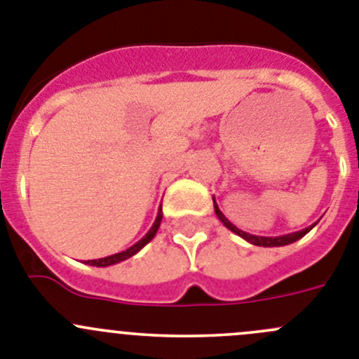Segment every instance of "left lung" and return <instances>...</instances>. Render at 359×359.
Here are the masks:
<instances>
[{
  "instance_id": "obj_1",
  "label": "left lung",
  "mask_w": 359,
  "mask_h": 359,
  "mask_svg": "<svg viewBox=\"0 0 359 359\" xmlns=\"http://www.w3.org/2000/svg\"><path fill=\"white\" fill-rule=\"evenodd\" d=\"M214 200V198H212ZM214 212H216V216L219 217V221L223 223V225L226 226L229 230H232L233 233H237L239 237H243L244 241H248L250 244H255V246H264V248H274V246H287V244H292L296 243V241H299L301 237L306 236L308 232H310L313 226H316V223L311 226H306V229L299 230V232H292V233H285V236H278V237H262V236H253V233H248V232H243V230L237 229L236 225H232L229 219L225 217V214L221 212L219 207H217L216 200H214Z\"/></svg>"
}]
</instances>
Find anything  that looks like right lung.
I'll use <instances>...</instances> for the list:
<instances>
[{"mask_svg":"<svg viewBox=\"0 0 359 359\" xmlns=\"http://www.w3.org/2000/svg\"><path fill=\"white\" fill-rule=\"evenodd\" d=\"M161 219H163V209H161V207H159V210H157V217H156V221H154V225L150 226L149 232H147L145 236H143L142 239L138 241V243L133 244V246H130V248H127L126 251H120V253H115V255L104 257V259L88 260V262H86V264H90V266H97V267H108V266H113V264L122 262V260L130 259V257L136 255V253H138V251L142 250L143 246H147V244H149L150 241L154 239V236H156L157 230H159Z\"/></svg>","mask_w":359,"mask_h":359,"instance_id":"1","label":"right lung"}]
</instances>
